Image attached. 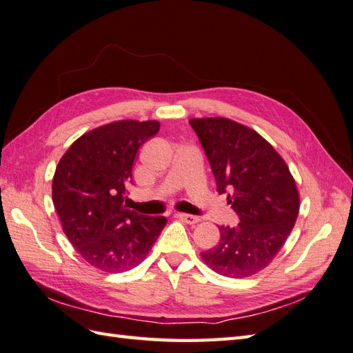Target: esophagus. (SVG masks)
<instances>
[{
    "label": "esophagus",
    "mask_w": 353,
    "mask_h": 353,
    "mask_svg": "<svg viewBox=\"0 0 353 353\" xmlns=\"http://www.w3.org/2000/svg\"><path fill=\"white\" fill-rule=\"evenodd\" d=\"M176 216H177V218H179L180 221H183V222H186V223H189V225H194V223H198V222H200V218H198V216H194V214L177 213Z\"/></svg>",
    "instance_id": "obj_1"
}]
</instances>
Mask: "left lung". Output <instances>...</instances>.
Segmentation results:
<instances>
[{"label":"left lung","mask_w":353,"mask_h":353,"mask_svg":"<svg viewBox=\"0 0 353 353\" xmlns=\"http://www.w3.org/2000/svg\"><path fill=\"white\" fill-rule=\"evenodd\" d=\"M189 123L200 139L218 192L231 191L228 203L237 227H219L221 240L201 252L214 273L250 277L270 265L291 234L300 194L285 159L249 126L228 117H195Z\"/></svg>","instance_id":"1"}]
</instances>
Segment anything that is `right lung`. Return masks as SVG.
<instances>
[{
	"instance_id": "obj_1",
	"label": "right lung",
	"mask_w": 353,
	"mask_h": 353,
	"mask_svg": "<svg viewBox=\"0 0 353 353\" xmlns=\"http://www.w3.org/2000/svg\"><path fill=\"white\" fill-rule=\"evenodd\" d=\"M158 131V121L105 123L79 137L58 162L52 200L62 230L80 256L105 273L137 267L167 225L164 216L123 205L139 148Z\"/></svg>"
}]
</instances>
